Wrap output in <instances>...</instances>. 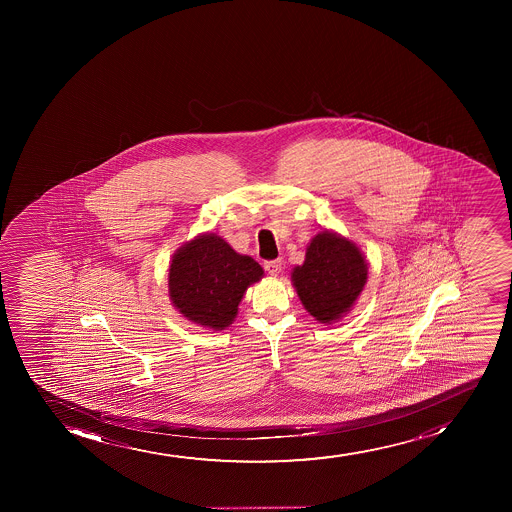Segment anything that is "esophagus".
Masks as SVG:
<instances>
[{
  "label": "esophagus",
  "instance_id": "34e87169",
  "mask_svg": "<svg viewBox=\"0 0 512 512\" xmlns=\"http://www.w3.org/2000/svg\"><path fill=\"white\" fill-rule=\"evenodd\" d=\"M265 270L268 271V275H271V277H278L280 271H282V261H280V259L266 261Z\"/></svg>",
  "mask_w": 512,
  "mask_h": 512
}]
</instances>
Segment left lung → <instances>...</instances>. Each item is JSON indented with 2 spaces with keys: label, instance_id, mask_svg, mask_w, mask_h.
<instances>
[{
  "label": "left lung",
  "instance_id": "obj_1",
  "mask_svg": "<svg viewBox=\"0 0 512 512\" xmlns=\"http://www.w3.org/2000/svg\"><path fill=\"white\" fill-rule=\"evenodd\" d=\"M367 261L355 242L321 230L306 247V259L290 273L302 306L318 323L333 324L352 311L367 283Z\"/></svg>",
  "mask_w": 512,
  "mask_h": 512
}]
</instances>
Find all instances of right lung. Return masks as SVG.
Instances as JSON below:
<instances>
[{
    "label": "right lung",
    "instance_id": "1",
    "mask_svg": "<svg viewBox=\"0 0 512 512\" xmlns=\"http://www.w3.org/2000/svg\"><path fill=\"white\" fill-rule=\"evenodd\" d=\"M265 271L224 237L203 232L177 249L169 265V299L183 318L201 328H229L247 288Z\"/></svg>",
    "mask_w": 512,
    "mask_h": 512
}]
</instances>
